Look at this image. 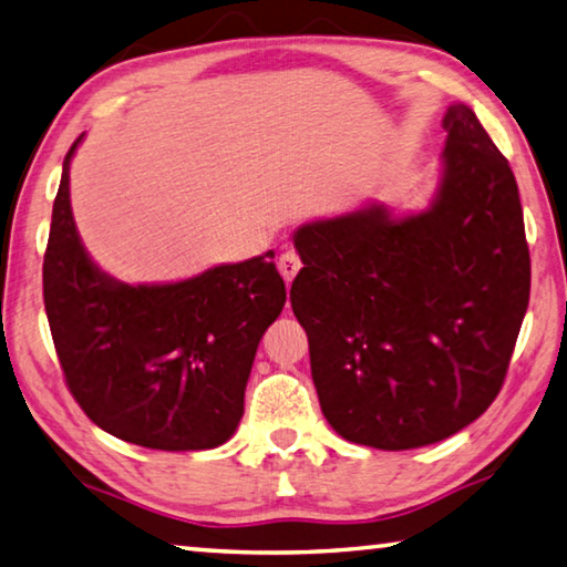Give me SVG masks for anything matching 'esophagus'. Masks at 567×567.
<instances>
[{
  "label": "esophagus",
  "instance_id": "1",
  "mask_svg": "<svg viewBox=\"0 0 567 567\" xmlns=\"http://www.w3.org/2000/svg\"><path fill=\"white\" fill-rule=\"evenodd\" d=\"M301 256H298L296 251H284L281 256H279V271H281V276H284V281L286 284H291L293 279H296V274L301 271Z\"/></svg>",
  "mask_w": 567,
  "mask_h": 567
}]
</instances>
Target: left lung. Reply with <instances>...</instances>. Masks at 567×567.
Segmentation results:
<instances>
[{"mask_svg":"<svg viewBox=\"0 0 567 567\" xmlns=\"http://www.w3.org/2000/svg\"><path fill=\"white\" fill-rule=\"evenodd\" d=\"M432 207L303 224L291 308L320 410L348 442L402 452L464 430L504 388L530 296L516 177L464 103L444 115Z\"/></svg>","mask_w":567,"mask_h":567,"instance_id":"1","label":"left lung"}]
</instances>
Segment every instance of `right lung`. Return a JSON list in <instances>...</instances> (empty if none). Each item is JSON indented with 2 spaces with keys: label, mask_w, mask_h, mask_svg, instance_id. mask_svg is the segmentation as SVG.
Listing matches in <instances>:
<instances>
[{
  "label": "right lung",
  "mask_w": 567,
  "mask_h": 567,
  "mask_svg": "<svg viewBox=\"0 0 567 567\" xmlns=\"http://www.w3.org/2000/svg\"><path fill=\"white\" fill-rule=\"evenodd\" d=\"M83 137V135H81ZM63 159L44 254V306L73 400L117 440L215 450L237 430L256 348L286 303L274 251L195 279L127 286L79 239Z\"/></svg>",
  "instance_id": "add662e5"
}]
</instances>
